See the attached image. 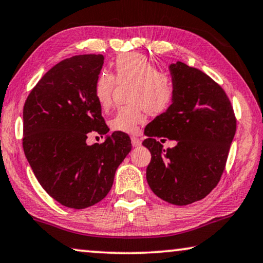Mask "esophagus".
Wrapping results in <instances>:
<instances>
[{
    "label": "esophagus",
    "mask_w": 263,
    "mask_h": 263,
    "mask_svg": "<svg viewBox=\"0 0 263 263\" xmlns=\"http://www.w3.org/2000/svg\"><path fill=\"white\" fill-rule=\"evenodd\" d=\"M131 143L132 146H139L142 144V141L138 137H131Z\"/></svg>",
    "instance_id": "1"
}]
</instances>
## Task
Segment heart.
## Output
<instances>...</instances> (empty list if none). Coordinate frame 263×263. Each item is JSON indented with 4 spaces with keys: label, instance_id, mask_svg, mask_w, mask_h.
<instances>
[{
    "label": "heart",
    "instance_id": "1",
    "mask_svg": "<svg viewBox=\"0 0 263 263\" xmlns=\"http://www.w3.org/2000/svg\"><path fill=\"white\" fill-rule=\"evenodd\" d=\"M114 69L115 77L109 72H100L93 85L97 103L103 109H108L113 103L117 82L132 84L128 93L131 104L119 108L110 119L109 125L113 131L136 134L138 126L145 121V110L152 115H159L172 106L176 96V85L172 78L159 72L145 56L122 54L115 60Z\"/></svg>",
    "mask_w": 263,
    "mask_h": 263
}]
</instances>
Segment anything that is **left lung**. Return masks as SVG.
<instances>
[{"mask_svg":"<svg viewBox=\"0 0 263 263\" xmlns=\"http://www.w3.org/2000/svg\"><path fill=\"white\" fill-rule=\"evenodd\" d=\"M170 72L176 85L172 106L144 129L143 145L152 154L146 180L157 197L186 205L218 185L237 121L226 92L211 77L180 61ZM163 137L177 145L164 151L157 141Z\"/></svg>","mask_w":263,"mask_h":263,"instance_id":"left-lung-1","label":"left lung"}]
</instances>
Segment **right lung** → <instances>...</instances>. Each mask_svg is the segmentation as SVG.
Segmentation results:
<instances>
[{
	"label": "right lung",
	"instance_id": "1",
	"mask_svg": "<svg viewBox=\"0 0 263 263\" xmlns=\"http://www.w3.org/2000/svg\"><path fill=\"white\" fill-rule=\"evenodd\" d=\"M103 55H77L49 69L24 106L23 148L42 187L62 205L84 209L106 197L115 171L131 152V139L113 132L102 144L87 134L106 135L93 95Z\"/></svg>",
	"mask_w": 263,
	"mask_h": 263
}]
</instances>
